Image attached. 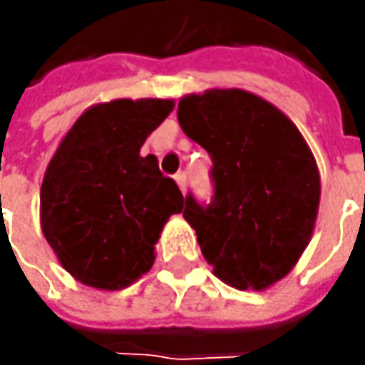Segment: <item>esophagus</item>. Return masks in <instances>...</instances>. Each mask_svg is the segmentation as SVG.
<instances>
[{
	"label": "esophagus",
	"instance_id": "esophagus-1",
	"mask_svg": "<svg viewBox=\"0 0 365 365\" xmlns=\"http://www.w3.org/2000/svg\"><path fill=\"white\" fill-rule=\"evenodd\" d=\"M175 180L176 185H178V189L185 192V190H187V175H185V173H176Z\"/></svg>",
	"mask_w": 365,
	"mask_h": 365
}]
</instances>
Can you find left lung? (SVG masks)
Here are the masks:
<instances>
[{"label": "left lung", "mask_w": 365, "mask_h": 365, "mask_svg": "<svg viewBox=\"0 0 365 365\" xmlns=\"http://www.w3.org/2000/svg\"><path fill=\"white\" fill-rule=\"evenodd\" d=\"M176 115L213 160V203L187 197L182 213L205 259L237 290L270 288L315 230L321 176L311 148L278 107L244 89L185 95Z\"/></svg>", "instance_id": "1"}]
</instances>
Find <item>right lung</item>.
<instances>
[{
    "instance_id": "1",
    "label": "right lung",
    "mask_w": 365,
    "mask_h": 365,
    "mask_svg": "<svg viewBox=\"0 0 365 365\" xmlns=\"http://www.w3.org/2000/svg\"><path fill=\"white\" fill-rule=\"evenodd\" d=\"M173 99H113L78 115L40 187V227L66 272L85 287L121 290L152 268L182 192L140 148Z\"/></svg>"
}]
</instances>
